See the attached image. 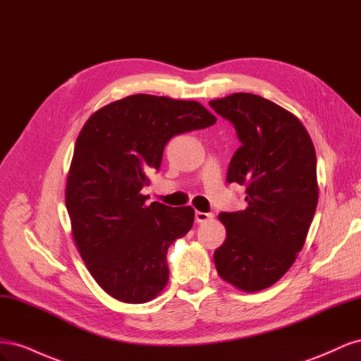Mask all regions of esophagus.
<instances>
[{
	"instance_id": "obj_1",
	"label": "esophagus",
	"mask_w": 361,
	"mask_h": 361,
	"mask_svg": "<svg viewBox=\"0 0 361 361\" xmlns=\"http://www.w3.org/2000/svg\"><path fill=\"white\" fill-rule=\"evenodd\" d=\"M212 218H214V215H212V214L195 211V221H197V223H206V221L212 220Z\"/></svg>"
}]
</instances>
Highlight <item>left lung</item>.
Here are the masks:
<instances>
[{"instance_id":"1","label":"left lung","mask_w":361,"mask_h":361,"mask_svg":"<svg viewBox=\"0 0 361 361\" xmlns=\"http://www.w3.org/2000/svg\"><path fill=\"white\" fill-rule=\"evenodd\" d=\"M233 123L241 147L227 182L245 187L247 207L218 215L226 241L214 253L218 276L244 292L277 283L301 251L318 204L316 154L300 120L253 93L209 101Z\"/></svg>"}]
</instances>
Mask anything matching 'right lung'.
Listing matches in <instances>:
<instances>
[{
  "mask_svg": "<svg viewBox=\"0 0 361 361\" xmlns=\"http://www.w3.org/2000/svg\"><path fill=\"white\" fill-rule=\"evenodd\" d=\"M216 117L195 101L133 94L93 113L76 138L66 182L73 243L92 277L113 298L141 304L169 281L167 250L194 223L191 206L170 207L141 190L178 134Z\"/></svg>",
  "mask_w": 361,
  "mask_h": 361,
  "instance_id": "add662e5",
  "label": "right lung"
}]
</instances>
